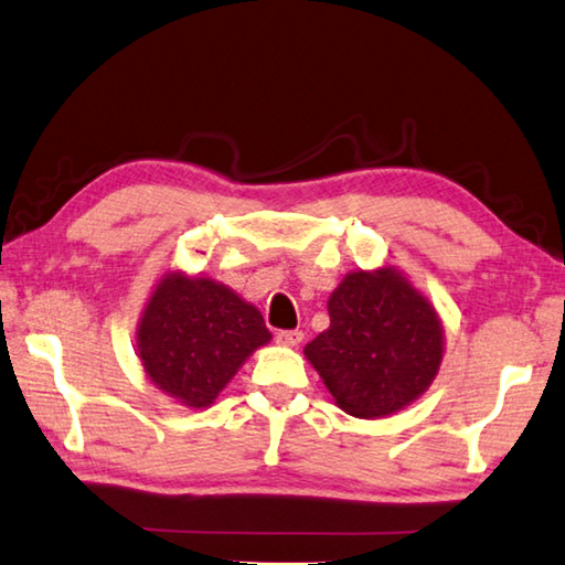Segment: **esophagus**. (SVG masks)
I'll return each mask as SVG.
<instances>
[{
  "instance_id": "1",
  "label": "esophagus",
  "mask_w": 565,
  "mask_h": 565,
  "mask_svg": "<svg viewBox=\"0 0 565 565\" xmlns=\"http://www.w3.org/2000/svg\"><path fill=\"white\" fill-rule=\"evenodd\" d=\"M303 341V331H279L276 333V343L286 348H296Z\"/></svg>"
}]
</instances>
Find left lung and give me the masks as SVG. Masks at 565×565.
I'll use <instances>...</instances> for the list:
<instances>
[{
    "label": "left lung",
    "mask_w": 565,
    "mask_h": 565,
    "mask_svg": "<svg viewBox=\"0 0 565 565\" xmlns=\"http://www.w3.org/2000/svg\"><path fill=\"white\" fill-rule=\"evenodd\" d=\"M328 316L331 326L303 355L343 413L387 417L433 385L445 355L443 318L395 266L345 274Z\"/></svg>",
    "instance_id": "left-lung-1"
}]
</instances>
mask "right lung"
Returning <instances> with one entry per match:
<instances>
[{"label": "right lung", "mask_w": 565, "mask_h": 565, "mask_svg": "<svg viewBox=\"0 0 565 565\" xmlns=\"http://www.w3.org/2000/svg\"><path fill=\"white\" fill-rule=\"evenodd\" d=\"M136 341L148 381L180 405L202 409L271 333L259 309L230 286L168 271L142 306Z\"/></svg>", "instance_id": "add662e5"}]
</instances>
